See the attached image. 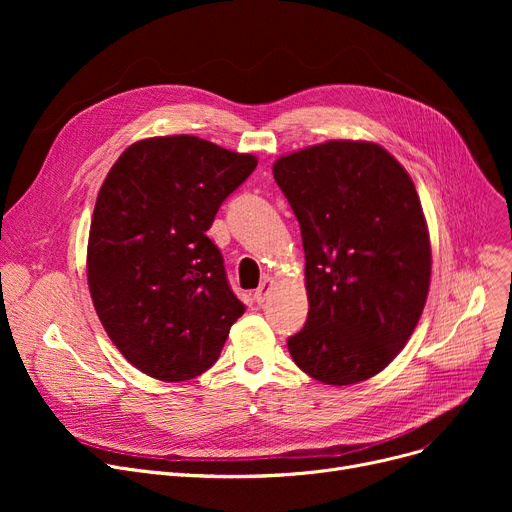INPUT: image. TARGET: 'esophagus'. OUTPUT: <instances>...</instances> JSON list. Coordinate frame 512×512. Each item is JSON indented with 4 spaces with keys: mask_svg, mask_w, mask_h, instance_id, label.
<instances>
[{
    "mask_svg": "<svg viewBox=\"0 0 512 512\" xmlns=\"http://www.w3.org/2000/svg\"><path fill=\"white\" fill-rule=\"evenodd\" d=\"M270 288H272V280H270V278H265V280L259 284V288L253 292V299H255V303H263V301H265V297H267V292H270Z\"/></svg>",
    "mask_w": 512,
    "mask_h": 512,
    "instance_id": "1",
    "label": "esophagus"
}]
</instances>
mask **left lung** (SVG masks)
<instances>
[{"instance_id": "8db88e82", "label": "left lung", "mask_w": 512, "mask_h": 512, "mask_svg": "<svg viewBox=\"0 0 512 512\" xmlns=\"http://www.w3.org/2000/svg\"><path fill=\"white\" fill-rule=\"evenodd\" d=\"M274 178L301 226L309 297L288 351L324 384L369 380L407 344L427 299L432 247L415 184L367 141L284 155Z\"/></svg>"}]
</instances>
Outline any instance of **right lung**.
Listing matches in <instances>:
<instances>
[{
	"instance_id": "obj_1",
	"label": "right lung",
	"mask_w": 512,
	"mask_h": 512,
	"mask_svg": "<svg viewBox=\"0 0 512 512\" xmlns=\"http://www.w3.org/2000/svg\"><path fill=\"white\" fill-rule=\"evenodd\" d=\"M255 168L251 153L176 134L132 143L99 188L91 299L118 351L155 380L207 371L245 313L207 230Z\"/></svg>"
}]
</instances>
